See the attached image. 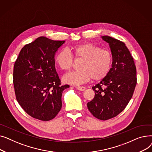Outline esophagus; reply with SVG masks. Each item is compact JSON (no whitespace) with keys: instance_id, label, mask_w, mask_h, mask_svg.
Listing matches in <instances>:
<instances>
[{"instance_id":"esophagus-1","label":"esophagus","mask_w":152,"mask_h":152,"mask_svg":"<svg viewBox=\"0 0 152 152\" xmlns=\"http://www.w3.org/2000/svg\"><path fill=\"white\" fill-rule=\"evenodd\" d=\"M76 89L79 91H83L86 89V87L84 86H77L76 87Z\"/></svg>"}]
</instances>
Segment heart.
I'll list each match as a JSON object with an SVG mask.
<instances>
[{"label":"heart","instance_id":"1","mask_svg":"<svg viewBox=\"0 0 152 152\" xmlns=\"http://www.w3.org/2000/svg\"><path fill=\"white\" fill-rule=\"evenodd\" d=\"M70 50L75 58L83 60L80 65L81 70L71 71L64 76L63 80L65 83L79 85L88 82L92 78L94 81H99L109 73L112 56L108 50L100 49L91 42H84L71 47ZM55 61L64 71L70 69L74 63L71 54L66 49L58 52Z\"/></svg>","mask_w":152,"mask_h":152}]
</instances>
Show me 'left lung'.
<instances>
[{"instance_id":"obj_1","label":"left lung","mask_w":152,"mask_h":152,"mask_svg":"<svg viewBox=\"0 0 152 152\" xmlns=\"http://www.w3.org/2000/svg\"><path fill=\"white\" fill-rule=\"evenodd\" d=\"M102 38L109 44L112 67L92 87L95 96L87 103V108L94 116L105 121L116 116L128 104L137 84V72L133 57L123 42L108 36Z\"/></svg>"}]
</instances>
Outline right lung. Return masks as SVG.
I'll return each mask as SVG.
<instances>
[{
	"label": "right lung",
	"mask_w": 152,
	"mask_h": 152,
	"mask_svg": "<svg viewBox=\"0 0 152 152\" xmlns=\"http://www.w3.org/2000/svg\"><path fill=\"white\" fill-rule=\"evenodd\" d=\"M65 41L39 37L24 46L15 61L13 85L16 99L29 116L41 121L53 119L61 108L63 91L55 67V55Z\"/></svg>",
	"instance_id": "1"
}]
</instances>
